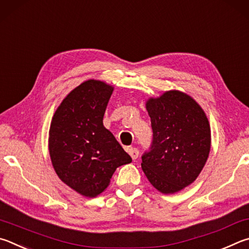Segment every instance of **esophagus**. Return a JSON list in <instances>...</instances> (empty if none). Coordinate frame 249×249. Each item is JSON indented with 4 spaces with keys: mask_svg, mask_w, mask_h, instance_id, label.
Instances as JSON below:
<instances>
[{
    "mask_svg": "<svg viewBox=\"0 0 249 249\" xmlns=\"http://www.w3.org/2000/svg\"><path fill=\"white\" fill-rule=\"evenodd\" d=\"M128 153H129L130 156H131L132 160H136L139 156V151H138L137 147H129Z\"/></svg>",
    "mask_w": 249,
    "mask_h": 249,
    "instance_id": "1",
    "label": "esophagus"
}]
</instances>
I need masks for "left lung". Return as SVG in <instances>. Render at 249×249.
<instances>
[{
  "instance_id": "obj_1",
  "label": "left lung",
  "mask_w": 249,
  "mask_h": 249,
  "mask_svg": "<svg viewBox=\"0 0 249 249\" xmlns=\"http://www.w3.org/2000/svg\"><path fill=\"white\" fill-rule=\"evenodd\" d=\"M153 142L142 171L154 188L169 195L197 179L211 147V129L201 106L186 93L167 90L146 100Z\"/></svg>"
}]
</instances>
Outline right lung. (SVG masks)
Returning <instances> with one entry per match:
<instances>
[{"label": "right lung", "instance_id": "add662e5", "mask_svg": "<svg viewBox=\"0 0 249 249\" xmlns=\"http://www.w3.org/2000/svg\"><path fill=\"white\" fill-rule=\"evenodd\" d=\"M113 86L89 80L65 96L52 117L49 154L56 175L86 198L106 190L116 169L131 163L103 118Z\"/></svg>", "mask_w": 249, "mask_h": 249}]
</instances>
